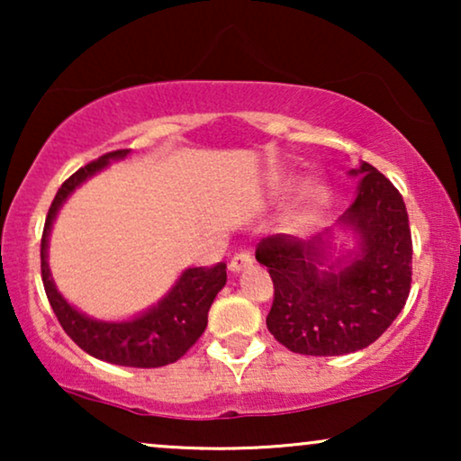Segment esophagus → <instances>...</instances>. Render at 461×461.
<instances>
[{
    "label": "esophagus",
    "mask_w": 461,
    "mask_h": 461,
    "mask_svg": "<svg viewBox=\"0 0 461 461\" xmlns=\"http://www.w3.org/2000/svg\"><path fill=\"white\" fill-rule=\"evenodd\" d=\"M251 262H254V258H251L248 251H239V254H235V258L230 260L229 268L230 273H241V270L251 267Z\"/></svg>",
    "instance_id": "1"
}]
</instances>
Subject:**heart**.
Masks as SVG:
<instances>
[{
  "instance_id": "b5f03b06",
  "label": "heart",
  "mask_w": 461,
  "mask_h": 461,
  "mask_svg": "<svg viewBox=\"0 0 461 461\" xmlns=\"http://www.w3.org/2000/svg\"><path fill=\"white\" fill-rule=\"evenodd\" d=\"M281 191L283 193L289 191V182L281 186ZM323 203H325V188L321 185H308L304 191L300 193L298 201H295V210L292 212L289 222H292L294 226L311 222V220L314 218V213L319 212V207Z\"/></svg>"
}]
</instances>
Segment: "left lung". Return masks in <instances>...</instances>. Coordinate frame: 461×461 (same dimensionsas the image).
I'll list each match as a JSON object with an SVG mask.
<instances>
[{
  "label": "left lung",
  "instance_id": "obj_1",
  "mask_svg": "<svg viewBox=\"0 0 461 461\" xmlns=\"http://www.w3.org/2000/svg\"><path fill=\"white\" fill-rule=\"evenodd\" d=\"M339 229L357 248L330 262L331 230L302 241L292 235L262 239L256 260L268 268L275 300L267 327L298 355L338 357L367 348L393 325L411 289V230L405 201L369 163Z\"/></svg>",
  "mask_w": 461,
  "mask_h": 461
}]
</instances>
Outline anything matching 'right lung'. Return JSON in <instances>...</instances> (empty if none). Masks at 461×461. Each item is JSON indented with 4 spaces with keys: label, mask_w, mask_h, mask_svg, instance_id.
Instances as JSON below:
<instances>
[{
    "label": "right lung",
    "mask_w": 461,
    "mask_h": 461,
    "mask_svg": "<svg viewBox=\"0 0 461 461\" xmlns=\"http://www.w3.org/2000/svg\"><path fill=\"white\" fill-rule=\"evenodd\" d=\"M128 153L130 149L106 153L62 182L50 205L46 226H43L41 281L62 330L87 355L113 365H123V367H163L186 355V350L205 331L212 302L226 285L224 262L212 268H186L167 295H163L147 312L128 321H98L79 312L56 289L48 267V237L62 203L71 197L75 188L81 186V182L100 172L111 161L123 159Z\"/></svg>",
    "instance_id": "obj_1"
}]
</instances>
